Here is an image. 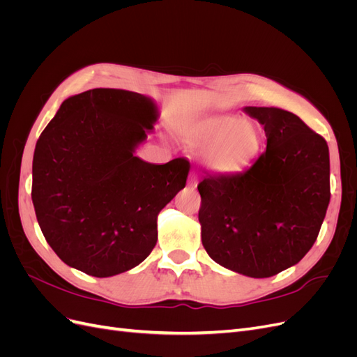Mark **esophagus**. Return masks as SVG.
I'll return each instance as SVG.
<instances>
[{"label": "esophagus", "mask_w": 357, "mask_h": 357, "mask_svg": "<svg viewBox=\"0 0 357 357\" xmlns=\"http://www.w3.org/2000/svg\"><path fill=\"white\" fill-rule=\"evenodd\" d=\"M188 185H189V188H195L198 185V174H195V172H193V174L189 177Z\"/></svg>", "instance_id": "34e87169"}]
</instances>
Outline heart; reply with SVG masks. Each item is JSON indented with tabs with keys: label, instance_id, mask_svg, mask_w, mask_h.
<instances>
[{
	"label": "heart",
	"instance_id": "b5f03b06",
	"mask_svg": "<svg viewBox=\"0 0 357 357\" xmlns=\"http://www.w3.org/2000/svg\"><path fill=\"white\" fill-rule=\"evenodd\" d=\"M189 137L201 147H211L207 162L220 172L243 169L261 146V134L256 125L236 116L205 119L189 129Z\"/></svg>",
	"mask_w": 357,
	"mask_h": 357
}]
</instances>
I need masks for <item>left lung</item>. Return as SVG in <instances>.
Instances as JSON below:
<instances>
[{"instance_id": "1", "label": "left lung", "mask_w": 357, "mask_h": 357, "mask_svg": "<svg viewBox=\"0 0 357 357\" xmlns=\"http://www.w3.org/2000/svg\"><path fill=\"white\" fill-rule=\"evenodd\" d=\"M266 150L232 174L198 185L202 245L219 265L255 278L298 264L317 240L331 199L326 139L278 107H245Z\"/></svg>"}]
</instances>
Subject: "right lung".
Returning <instances> with one entry per match:
<instances>
[{
	"instance_id": "right-lung-1",
	"label": "right lung",
	"mask_w": 357,
	"mask_h": 357,
	"mask_svg": "<svg viewBox=\"0 0 357 357\" xmlns=\"http://www.w3.org/2000/svg\"><path fill=\"white\" fill-rule=\"evenodd\" d=\"M156 121L147 96L91 89L62 102L36 144L31 198L62 262L93 277L128 271L153 250L158 214L186 186L190 164L134 156Z\"/></svg>"
}]
</instances>
